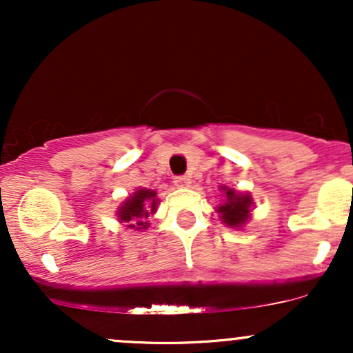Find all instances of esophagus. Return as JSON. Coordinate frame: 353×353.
I'll return each instance as SVG.
<instances>
[{
  "mask_svg": "<svg viewBox=\"0 0 353 353\" xmlns=\"http://www.w3.org/2000/svg\"><path fill=\"white\" fill-rule=\"evenodd\" d=\"M174 184L179 185V188H188V185L190 184L189 176H176L174 177Z\"/></svg>",
  "mask_w": 353,
  "mask_h": 353,
  "instance_id": "1",
  "label": "esophagus"
}]
</instances>
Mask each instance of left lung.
<instances>
[{
  "label": "left lung",
  "mask_w": 353,
  "mask_h": 353,
  "mask_svg": "<svg viewBox=\"0 0 353 353\" xmlns=\"http://www.w3.org/2000/svg\"><path fill=\"white\" fill-rule=\"evenodd\" d=\"M225 190V201L224 204L219 205V214H221L224 224H228L229 228H239V225L245 224L247 217L250 212V204L252 199L247 194H239L234 189L222 188Z\"/></svg>",
  "instance_id": "obj_1"
}]
</instances>
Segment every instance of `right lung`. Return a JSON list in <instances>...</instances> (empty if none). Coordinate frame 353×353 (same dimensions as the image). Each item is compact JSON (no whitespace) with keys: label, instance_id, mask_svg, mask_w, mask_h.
<instances>
[{"label":"right lung","instance_id":"obj_1","mask_svg":"<svg viewBox=\"0 0 353 353\" xmlns=\"http://www.w3.org/2000/svg\"><path fill=\"white\" fill-rule=\"evenodd\" d=\"M157 199L156 192L149 189H137L134 196L129 197L128 202L119 209V221L132 229L148 228V219L156 210Z\"/></svg>","mask_w":353,"mask_h":353}]
</instances>
